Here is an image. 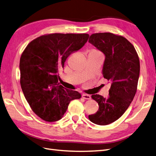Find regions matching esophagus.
Instances as JSON below:
<instances>
[{"label": "esophagus", "mask_w": 156, "mask_h": 156, "mask_svg": "<svg viewBox=\"0 0 156 156\" xmlns=\"http://www.w3.org/2000/svg\"><path fill=\"white\" fill-rule=\"evenodd\" d=\"M82 98L83 99H85V100H90V96L88 95V94H83L82 95Z\"/></svg>", "instance_id": "obj_1"}]
</instances>
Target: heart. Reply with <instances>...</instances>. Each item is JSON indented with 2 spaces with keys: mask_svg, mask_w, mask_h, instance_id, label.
I'll list each match as a JSON object with an SVG mask.
<instances>
[{
  "mask_svg": "<svg viewBox=\"0 0 156 156\" xmlns=\"http://www.w3.org/2000/svg\"><path fill=\"white\" fill-rule=\"evenodd\" d=\"M92 51H96V50H95V49H93V50H92Z\"/></svg>",
  "mask_w": 156,
  "mask_h": 156,
  "instance_id": "obj_1",
  "label": "heart"
}]
</instances>
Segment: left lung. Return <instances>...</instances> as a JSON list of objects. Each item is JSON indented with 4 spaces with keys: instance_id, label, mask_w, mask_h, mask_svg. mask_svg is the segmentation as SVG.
I'll return each mask as SVG.
<instances>
[{
    "instance_id": "8db88e82",
    "label": "left lung",
    "mask_w": 156,
    "mask_h": 156,
    "mask_svg": "<svg viewBox=\"0 0 156 156\" xmlns=\"http://www.w3.org/2000/svg\"><path fill=\"white\" fill-rule=\"evenodd\" d=\"M88 41L105 55L103 75L111 82L107 98L92 95L99 109L88 119L94 124L105 126L121 117L133 101L139 77V58L134 46L120 35L95 33Z\"/></svg>"
}]
</instances>
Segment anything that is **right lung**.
<instances>
[{
	"mask_svg": "<svg viewBox=\"0 0 156 156\" xmlns=\"http://www.w3.org/2000/svg\"><path fill=\"white\" fill-rule=\"evenodd\" d=\"M88 37V34H44L31 41L23 51L20 62L21 87L32 110L42 120H59L69 102L81 98L78 92L60 84L58 70Z\"/></svg>",
	"mask_w": 156,
	"mask_h": 156,
	"instance_id": "1",
	"label": "right lung"
}]
</instances>
